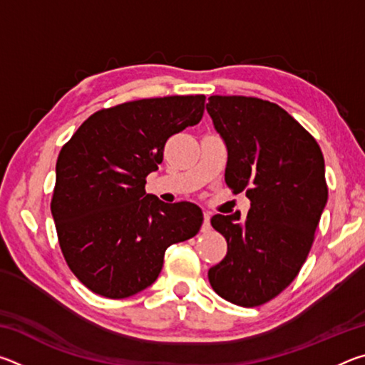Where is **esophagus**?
Segmentation results:
<instances>
[{
    "label": "esophagus",
    "mask_w": 365,
    "mask_h": 365,
    "mask_svg": "<svg viewBox=\"0 0 365 365\" xmlns=\"http://www.w3.org/2000/svg\"><path fill=\"white\" fill-rule=\"evenodd\" d=\"M211 230V212H205V222H202V232Z\"/></svg>",
    "instance_id": "34e87169"
}]
</instances>
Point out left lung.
Here are the masks:
<instances>
[{"instance_id": "left-lung-1", "label": "left lung", "mask_w": 365, "mask_h": 365, "mask_svg": "<svg viewBox=\"0 0 365 365\" xmlns=\"http://www.w3.org/2000/svg\"><path fill=\"white\" fill-rule=\"evenodd\" d=\"M206 109L228 150L227 187L251 201L243 222L240 212L212 215L227 256L209 269V283L220 298L256 307L279 296L306 262L329 197L324 154L275 103L215 95Z\"/></svg>"}]
</instances>
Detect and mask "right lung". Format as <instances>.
I'll use <instances>...</instances> for the list:
<instances>
[{
  "mask_svg": "<svg viewBox=\"0 0 365 365\" xmlns=\"http://www.w3.org/2000/svg\"><path fill=\"white\" fill-rule=\"evenodd\" d=\"M205 95L137 100L91 114L61 148L51 214L72 274L109 299L137 294L158 279L170 245L193 238L202 212L148 195L172 135L205 114Z\"/></svg>",
  "mask_w": 365,
  "mask_h": 365,
  "instance_id": "add662e5",
  "label": "right lung"
}]
</instances>
